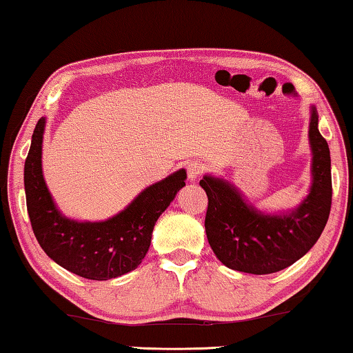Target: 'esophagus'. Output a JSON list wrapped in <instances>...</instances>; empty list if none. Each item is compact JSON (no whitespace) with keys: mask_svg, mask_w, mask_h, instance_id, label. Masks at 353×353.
<instances>
[{"mask_svg":"<svg viewBox=\"0 0 353 353\" xmlns=\"http://www.w3.org/2000/svg\"><path fill=\"white\" fill-rule=\"evenodd\" d=\"M204 170H206V168H204L203 163L192 161V163H188V165H187V176H188V179H190V181H194V179L203 174Z\"/></svg>","mask_w":353,"mask_h":353,"instance_id":"esophagus-1","label":"esophagus"}]
</instances>
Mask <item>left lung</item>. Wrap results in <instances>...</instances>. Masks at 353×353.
<instances>
[{
  "label": "left lung",
  "instance_id": "obj_1",
  "mask_svg": "<svg viewBox=\"0 0 353 353\" xmlns=\"http://www.w3.org/2000/svg\"><path fill=\"white\" fill-rule=\"evenodd\" d=\"M309 141L314 155L311 193L288 214L259 212L222 179L204 176L199 181L208 194V241L225 266L249 274H271L293 265L317 243L330 217L333 187L328 143L319 131L315 108Z\"/></svg>",
  "mask_w": 353,
  "mask_h": 353
}]
</instances>
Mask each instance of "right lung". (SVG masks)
I'll list each match as a JSON object with an SVG mask.
<instances>
[{
  "mask_svg": "<svg viewBox=\"0 0 353 353\" xmlns=\"http://www.w3.org/2000/svg\"><path fill=\"white\" fill-rule=\"evenodd\" d=\"M44 125L46 119L36 123L23 174L26 209L42 250L65 270L90 281H109L136 270L149 250L155 222L185 185V170L147 187L112 219L76 222L60 214L42 177Z\"/></svg>",
  "mask_w": 353,
  "mask_h": 353,
  "instance_id": "obj_1",
  "label": "right lung"
}]
</instances>
